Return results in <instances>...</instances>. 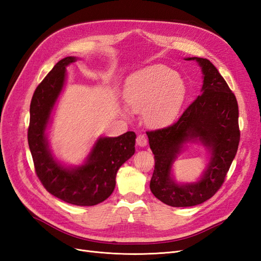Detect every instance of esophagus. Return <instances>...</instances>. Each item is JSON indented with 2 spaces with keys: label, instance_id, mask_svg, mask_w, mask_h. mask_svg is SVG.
I'll return each mask as SVG.
<instances>
[{
  "label": "esophagus",
  "instance_id": "1",
  "mask_svg": "<svg viewBox=\"0 0 261 261\" xmlns=\"http://www.w3.org/2000/svg\"><path fill=\"white\" fill-rule=\"evenodd\" d=\"M136 143L140 147H145L148 144V139H147V137L145 135H143V134H139V135H137Z\"/></svg>",
  "mask_w": 261,
  "mask_h": 261
}]
</instances>
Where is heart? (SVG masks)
<instances>
[{
	"label": "heart",
	"instance_id": "1",
	"mask_svg": "<svg viewBox=\"0 0 261 261\" xmlns=\"http://www.w3.org/2000/svg\"><path fill=\"white\" fill-rule=\"evenodd\" d=\"M184 81L165 65H151L126 83L124 99L133 112L144 113L147 125L158 127L176 116L185 99Z\"/></svg>",
	"mask_w": 261,
	"mask_h": 261
}]
</instances>
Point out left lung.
<instances>
[{"instance_id":"obj_1","label":"left lung","mask_w":261,"mask_h":261,"mask_svg":"<svg viewBox=\"0 0 261 261\" xmlns=\"http://www.w3.org/2000/svg\"><path fill=\"white\" fill-rule=\"evenodd\" d=\"M187 60H196L201 66V96L187 107L175 123L147 132L154 154L150 189L158 199L172 207H192L211 198L223 185L241 139L238 100L224 78L207 59ZM194 138L209 145L213 156L199 182L180 187L170 178L171 163L181 144Z\"/></svg>"}]
</instances>
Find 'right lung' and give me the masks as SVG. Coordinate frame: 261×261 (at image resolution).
<instances>
[{"mask_svg": "<svg viewBox=\"0 0 261 261\" xmlns=\"http://www.w3.org/2000/svg\"><path fill=\"white\" fill-rule=\"evenodd\" d=\"M75 61L68 57L58 62L36 88L30 102L28 145L35 172L46 191L76 206H94L114 191L117 170L135 152L136 135L127 132L115 138H100L87 163L75 170L63 169L53 159L44 130L64 84L65 67Z\"/></svg>", "mask_w": 261, "mask_h": 261, "instance_id": "1", "label": "right lung"}]
</instances>
